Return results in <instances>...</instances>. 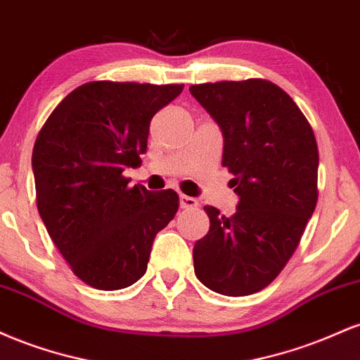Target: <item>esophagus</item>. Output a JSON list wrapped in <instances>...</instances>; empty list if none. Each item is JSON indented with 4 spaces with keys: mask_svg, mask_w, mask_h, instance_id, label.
<instances>
[{
    "mask_svg": "<svg viewBox=\"0 0 360 360\" xmlns=\"http://www.w3.org/2000/svg\"><path fill=\"white\" fill-rule=\"evenodd\" d=\"M179 205H181V208H184V210H194V208H198V205L200 203H198V201L191 196H184V194H181Z\"/></svg>",
    "mask_w": 360,
    "mask_h": 360,
    "instance_id": "esophagus-1",
    "label": "esophagus"
}]
</instances>
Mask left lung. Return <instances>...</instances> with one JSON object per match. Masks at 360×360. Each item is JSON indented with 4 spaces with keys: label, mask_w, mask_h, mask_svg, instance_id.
I'll list each match as a JSON object with an SVG mask.
<instances>
[{
    "label": "left lung",
    "mask_w": 360,
    "mask_h": 360,
    "mask_svg": "<svg viewBox=\"0 0 360 360\" xmlns=\"http://www.w3.org/2000/svg\"><path fill=\"white\" fill-rule=\"evenodd\" d=\"M223 134L237 212L205 206L210 230L194 243V274L214 292L247 296L278 278L318 200V147L291 96L266 79L189 88Z\"/></svg>",
    "instance_id": "obj_1"
}]
</instances>
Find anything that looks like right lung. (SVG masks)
<instances>
[{"mask_svg": "<svg viewBox=\"0 0 360 360\" xmlns=\"http://www.w3.org/2000/svg\"><path fill=\"white\" fill-rule=\"evenodd\" d=\"M183 88L86 82L56 106L37 135V208L62 257L91 288L115 291L137 283L155 235L179 208L176 191L128 188L123 172L142 164L152 117Z\"/></svg>", "mask_w": 360, "mask_h": 360, "instance_id": "right-lung-1", "label": "right lung"}]
</instances>
